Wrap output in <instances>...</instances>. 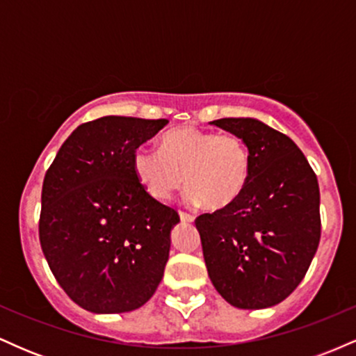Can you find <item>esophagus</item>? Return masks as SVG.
<instances>
[{"label":"esophagus","mask_w":356,"mask_h":356,"mask_svg":"<svg viewBox=\"0 0 356 356\" xmlns=\"http://www.w3.org/2000/svg\"><path fill=\"white\" fill-rule=\"evenodd\" d=\"M179 218H181L182 222H194V218H192L191 214H187V212H179Z\"/></svg>","instance_id":"34e87169"}]
</instances>
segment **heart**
<instances>
[{"label": "heart", "instance_id": "heart-1", "mask_svg": "<svg viewBox=\"0 0 356 356\" xmlns=\"http://www.w3.org/2000/svg\"><path fill=\"white\" fill-rule=\"evenodd\" d=\"M252 159L234 134H216L197 127H179L161 138V150L138 147L132 170L154 201L165 202L184 187L189 204L209 211L226 209L246 191Z\"/></svg>", "mask_w": 356, "mask_h": 356}]
</instances>
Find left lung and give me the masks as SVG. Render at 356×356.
<instances>
[{
  "label": "left lung",
  "instance_id": "8db88e82",
  "mask_svg": "<svg viewBox=\"0 0 356 356\" xmlns=\"http://www.w3.org/2000/svg\"><path fill=\"white\" fill-rule=\"evenodd\" d=\"M211 124L246 142L252 169L238 201L195 219L207 273L229 305L269 308L295 291L320 244L318 179L295 142L261 120Z\"/></svg>",
  "mask_w": 356,
  "mask_h": 356
}]
</instances>
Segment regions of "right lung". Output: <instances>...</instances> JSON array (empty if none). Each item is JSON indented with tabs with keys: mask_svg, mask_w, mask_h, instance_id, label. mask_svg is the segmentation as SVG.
<instances>
[{
	"mask_svg": "<svg viewBox=\"0 0 356 356\" xmlns=\"http://www.w3.org/2000/svg\"><path fill=\"white\" fill-rule=\"evenodd\" d=\"M169 124L108 115L76 127L47 170L40 243L63 291L83 309L125 313L164 276L179 214L145 194L132 154Z\"/></svg>",
	"mask_w": 356,
	"mask_h": 356,
	"instance_id": "add662e5",
	"label": "right lung"
}]
</instances>
